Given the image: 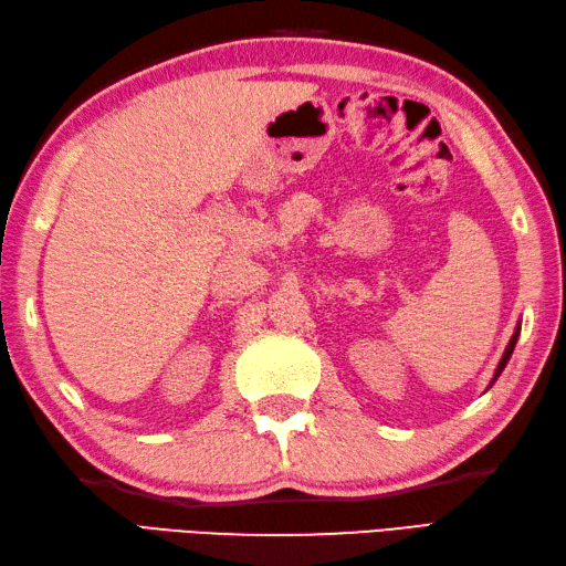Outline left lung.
Here are the masks:
<instances>
[{"mask_svg": "<svg viewBox=\"0 0 566 566\" xmlns=\"http://www.w3.org/2000/svg\"><path fill=\"white\" fill-rule=\"evenodd\" d=\"M517 335H520V327L515 329V335H513V339H510L507 343V349H505V355H503V359H500V365H497V369H495V377H493V381L500 377V371L505 369V365L510 361V357H513V349H515V345H517Z\"/></svg>", "mask_w": 566, "mask_h": 566, "instance_id": "1", "label": "left lung"}]
</instances>
